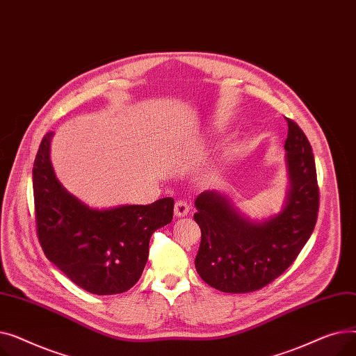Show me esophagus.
Listing matches in <instances>:
<instances>
[{
    "label": "esophagus",
    "instance_id": "esophagus-1",
    "mask_svg": "<svg viewBox=\"0 0 356 356\" xmlns=\"http://www.w3.org/2000/svg\"><path fill=\"white\" fill-rule=\"evenodd\" d=\"M189 209H191V207H189V202H188V200L180 199V200H177V202L175 203V215H176L177 218H181V216L188 215V213H189Z\"/></svg>",
    "mask_w": 356,
    "mask_h": 356
}]
</instances>
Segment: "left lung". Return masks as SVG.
Returning a JSON list of instances; mask_svg holds the SVG:
<instances>
[{
  "mask_svg": "<svg viewBox=\"0 0 356 356\" xmlns=\"http://www.w3.org/2000/svg\"><path fill=\"white\" fill-rule=\"evenodd\" d=\"M286 120L291 188L282 213L257 223L242 218L216 192H202L195 200L193 218L202 232L195 266L203 282L219 291L266 287L294 263L314 229L321 203L314 156L303 129Z\"/></svg>",
  "mask_w": 356,
  "mask_h": 356,
  "instance_id": "1",
  "label": "left lung"
}]
</instances>
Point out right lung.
<instances>
[{
  "mask_svg": "<svg viewBox=\"0 0 356 356\" xmlns=\"http://www.w3.org/2000/svg\"><path fill=\"white\" fill-rule=\"evenodd\" d=\"M43 137L33 164L35 231L46 257L83 290L120 294L133 287L148 259L149 238L173 219V197L97 211L67 193L50 163Z\"/></svg>",
  "mask_w": 356,
  "mask_h": 356,
  "instance_id": "1",
  "label": "right lung"
}]
</instances>
